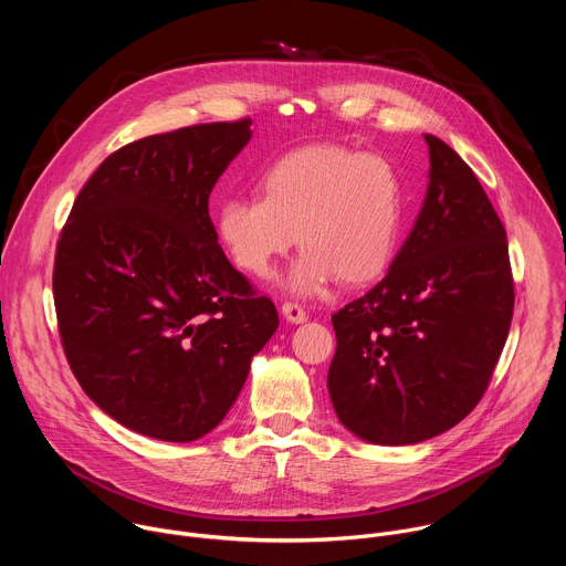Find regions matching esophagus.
Returning <instances> with one entry per match:
<instances>
[{"label":"esophagus","mask_w":566,"mask_h":566,"mask_svg":"<svg viewBox=\"0 0 566 566\" xmlns=\"http://www.w3.org/2000/svg\"><path fill=\"white\" fill-rule=\"evenodd\" d=\"M282 315L289 319V322H304L308 315H306V311H304V306L302 304H297V302H284L282 304Z\"/></svg>","instance_id":"34e87169"}]
</instances>
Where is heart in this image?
<instances>
[{
  "label": "heart",
  "instance_id": "obj_1",
  "mask_svg": "<svg viewBox=\"0 0 566 566\" xmlns=\"http://www.w3.org/2000/svg\"><path fill=\"white\" fill-rule=\"evenodd\" d=\"M260 192L226 199L217 210L219 239L241 271L269 275L295 237L304 253L291 286L300 293L334 275L363 284L389 264L406 214V184L389 158L336 145L302 147L275 160Z\"/></svg>",
  "mask_w": 566,
  "mask_h": 566
}]
</instances>
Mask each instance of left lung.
Masks as SVG:
<instances>
[{
  "label": "left lung",
  "mask_w": 566,
  "mask_h": 566,
  "mask_svg": "<svg viewBox=\"0 0 566 566\" xmlns=\"http://www.w3.org/2000/svg\"><path fill=\"white\" fill-rule=\"evenodd\" d=\"M419 219L385 277L332 315L329 396L340 423L408 446L463 421L486 394L515 306L502 219L437 136Z\"/></svg>",
  "instance_id": "left-lung-1"
}]
</instances>
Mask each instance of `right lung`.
Returning a JSON list of instances; mask_svg holds the SVG:
<instances>
[{
  "label": "right lung",
  "instance_id": "add662e5",
  "mask_svg": "<svg viewBox=\"0 0 566 566\" xmlns=\"http://www.w3.org/2000/svg\"><path fill=\"white\" fill-rule=\"evenodd\" d=\"M251 125L199 123L123 145L62 226L53 302L66 363L96 406L138 434H208L280 325L271 297L223 255L208 212Z\"/></svg>",
  "mask_w": 566,
  "mask_h": 566
}]
</instances>
